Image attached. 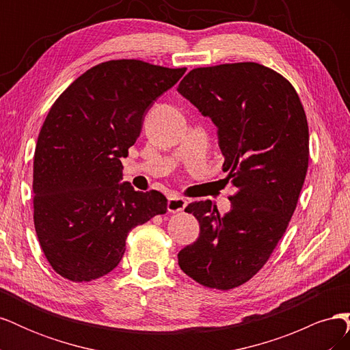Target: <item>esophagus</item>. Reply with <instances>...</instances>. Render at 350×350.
I'll return each instance as SVG.
<instances>
[{
    "label": "esophagus",
    "instance_id": "obj_1",
    "mask_svg": "<svg viewBox=\"0 0 350 350\" xmlns=\"http://www.w3.org/2000/svg\"><path fill=\"white\" fill-rule=\"evenodd\" d=\"M187 200L183 197H178V196H172L171 198L167 200V211H171V213H178V211H183L187 207Z\"/></svg>",
    "mask_w": 350,
    "mask_h": 350
}]
</instances>
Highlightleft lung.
<instances>
[{
    "instance_id": "obj_1",
    "label": "left lung",
    "mask_w": 350,
    "mask_h": 350,
    "mask_svg": "<svg viewBox=\"0 0 350 350\" xmlns=\"http://www.w3.org/2000/svg\"><path fill=\"white\" fill-rule=\"evenodd\" d=\"M178 92L217 126L237 187L224 216L210 200L185 207L200 235L178 264L206 288L229 291L262 269L289 225L308 171V122L292 84L257 62L194 68Z\"/></svg>"
}]
</instances>
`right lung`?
<instances>
[{
    "mask_svg": "<svg viewBox=\"0 0 350 350\" xmlns=\"http://www.w3.org/2000/svg\"><path fill=\"white\" fill-rule=\"evenodd\" d=\"M140 59L83 72L42 125L33 161V221L51 267L71 282L118 266L130 230L166 213V197L122 183L121 157L139 139L153 102L184 76Z\"/></svg>",
    "mask_w": 350,
    "mask_h": 350,
    "instance_id": "1",
    "label": "right lung"
}]
</instances>
